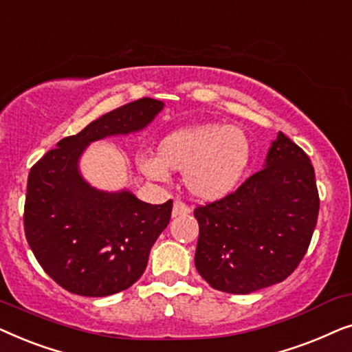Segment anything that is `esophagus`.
<instances>
[{
	"label": "esophagus",
	"mask_w": 352,
	"mask_h": 352,
	"mask_svg": "<svg viewBox=\"0 0 352 352\" xmlns=\"http://www.w3.org/2000/svg\"><path fill=\"white\" fill-rule=\"evenodd\" d=\"M189 213H190V208L186 204H182V201L176 200L175 204H173V211H171L173 218H176V216H182V214H189Z\"/></svg>",
	"instance_id": "esophagus-1"
}]
</instances>
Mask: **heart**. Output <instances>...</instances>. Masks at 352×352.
Here are the masks:
<instances>
[{"mask_svg":"<svg viewBox=\"0 0 352 352\" xmlns=\"http://www.w3.org/2000/svg\"><path fill=\"white\" fill-rule=\"evenodd\" d=\"M157 155L139 158L144 176L163 182L170 175L168 170L184 171L182 181L192 197L216 201L237 189L252 160V142L239 126L201 123L163 138Z\"/></svg>","mask_w":352,"mask_h":352,"instance_id":"obj_1","label":"heart"}]
</instances>
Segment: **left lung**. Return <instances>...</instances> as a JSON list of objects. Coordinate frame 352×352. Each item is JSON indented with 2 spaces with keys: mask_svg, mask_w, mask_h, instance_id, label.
Returning <instances> with one entry per match:
<instances>
[{
  "mask_svg": "<svg viewBox=\"0 0 352 352\" xmlns=\"http://www.w3.org/2000/svg\"><path fill=\"white\" fill-rule=\"evenodd\" d=\"M319 214L314 168L278 131L263 170L234 194L195 208V267L214 290L248 295L285 280L306 254Z\"/></svg>",
  "mask_w": 352,
  "mask_h": 352,
  "instance_id": "obj_1",
  "label": "left lung"
}]
</instances>
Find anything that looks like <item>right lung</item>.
Listing matches in <instances>:
<instances>
[{"mask_svg": "<svg viewBox=\"0 0 352 352\" xmlns=\"http://www.w3.org/2000/svg\"><path fill=\"white\" fill-rule=\"evenodd\" d=\"M165 104L142 98L104 113L64 138L28 175L23 226L33 254L62 288L109 296L139 280L148 253L171 218L173 201L151 205L129 189L102 190L81 175L80 160L96 141L146 129Z\"/></svg>", "mask_w": 352, "mask_h": 352, "instance_id": "right-lung-1", "label": "right lung"}]
</instances>
